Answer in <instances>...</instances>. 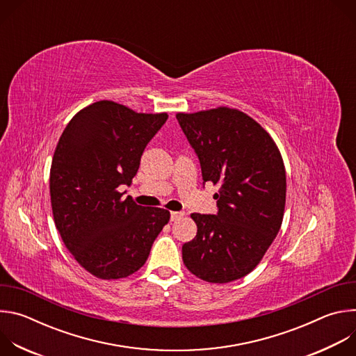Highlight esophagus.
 <instances>
[{
	"label": "esophagus",
	"mask_w": 356,
	"mask_h": 356,
	"mask_svg": "<svg viewBox=\"0 0 356 356\" xmlns=\"http://www.w3.org/2000/svg\"><path fill=\"white\" fill-rule=\"evenodd\" d=\"M183 216H184V213H181V211H172L170 213V220L172 221H177V220L183 218Z\"/></svg>",
	"instance_id": "esophagus-1"
}]
</instances>
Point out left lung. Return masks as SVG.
Instances as JSON below:
<instances>
[{
  "instance_id": "obj_1",
  "label": "left lung",
  "mask_w": 356,
  "mask_h": 356,
  "mask_svg": "<svg viewBox=\"0 0 356 356\" xmlns=\"http://www.w3.org/2000/svg\"><path fill=\"white\" fill-rule=\"evenodd\" d=\"M176 118L198 156L202 180L218 187V213L191 214L197 235L183 245V262L210 283L241 279L258 266L282 227L280 150L255 120L235 108L177 113Z\"/></svg>"
}]
</instances>
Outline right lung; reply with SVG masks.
<instances>
[{
    "mask_svg": "<svg viewBox=\"0 0 356 356\" xmlns=\"http://www.w3.org/2000/svg\"><path fill=\"white\" fill-rule=\"evenodd\" d=\"M168 114L136 113L114 101L80 110L65 128L50 166L55 225L73 258L103 280L139 270L170 213L122 198L149 140Z\"/></svg>",
    "mask_w": 356,
    "mask_h": 356,
    "instance_id": "1",
    "label": "right lung"
}]
</instances>
